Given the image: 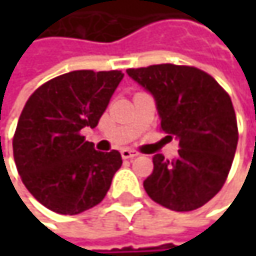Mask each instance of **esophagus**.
<instances>
[{
	"mask_svg": "<svg viewBox=\"0 0 256 256\" xmlns=\"http://www.w3.org/2000/svg\"><path fill=\"white\" fill-rule=\"evenodd\" d=\"M139 154L136 152V151H133V150H123L122 151V157L124 158V160H128V158H134V157H138Z\"/></svg>",
	"mask_w": 256,
	"mask_h": 256,
	"instance_id": "34e87169",
	"label": "esophagus"
}]
</instances>
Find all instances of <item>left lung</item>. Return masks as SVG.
Returning <instances> with one entry per match:
<instances>
[{"instance_id":"left-lung-1","label":"left lung","mask_w":256,"mask_h":256,"mask_svg":"<svg viewBox=\"0 0 256 256\" xmlns=\"http://www.w3.org/2000/svg\"><path fill=\"white\" fill-rule=\"evenodd\" d=\"M156 100L162 128L179 142L176 157H152L144 180L158 204L188 212L206 204L222 188L236 154L238 133L230 96L204 71L172 64L128 70Z\"/></svg>"}]
</instances>
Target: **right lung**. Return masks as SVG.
I'll return each mask as SVG.
<instances>
[{
	"label": "right lung",
	"mask_w": 256,
	"mask_h": 256,
	"mask_svg": "<svg viewBox=\"0 0 256 256\" xmlns=\"http://www.w3.org/2000/svg\"><path fill=\"white\" fill-rule=\"evenodd\" d=\"M123 77L122 71H72L47 81L28 99L13 154L28 191L47 209L77 215L106 196L122 156L96 151L80 132L98 126Z\"/></svg>",
	"instance_id": "add662e5"
}]
</instances>
